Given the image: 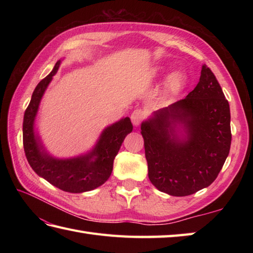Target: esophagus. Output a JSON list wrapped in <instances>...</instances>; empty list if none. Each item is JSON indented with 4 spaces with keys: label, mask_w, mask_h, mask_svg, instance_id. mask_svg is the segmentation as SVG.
<instances>
[{
    "label": "esophagus",
    "mask_w": 253,
    "mask_h": 253,
    "mask_svg": "<svg viewBox=\"0 0 253 253\" xmlns=\"http://www.w3.org/2000/svg\"><path fill=\"white\" fill-rule=\"evenodd\" d=\"M146 118V112L141 109H137L131 113V122L135 126L140 125L141 122Z\"/></svg>",
    "instance_id": "34e87169"
}]
</instances>
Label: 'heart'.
<instances>
[{
	"instance_id": "obj_1",
	"label": "heart",
	"mask_w": 253,
	"mask_h": 253,
	"mask_svg": "<svg viewBox=\"0 0 253 253\" xmlns=\"http://www.w3.org/2000/svg\"><path fill=\"white\" fill-rule=\"evenodd\" d=\"M185 82V76L182 75L181 73H174L173 75H170L169 80H168V87L173 90L176 91L181 88L182 84Z\"/></svg>"
}]
</instances>
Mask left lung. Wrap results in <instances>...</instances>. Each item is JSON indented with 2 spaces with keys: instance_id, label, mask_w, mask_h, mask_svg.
<instances>
[{
  "instance_id": "8db88e82",
  "label": "left lung",
  "mask_w": 253,
  "mask_h": 253,
  "mask_svg": "<svg viewBox=\"0 0 253 253\" xmlns=\"http://www.w3.org/2000/svg\"><path fill=\"white\" fill-rule=\"evenodd\" d=\"M184 122L188 137L177 141L171 125ZM149 179L160 191L189 196L216 179L228 157L230 111L221 85L207 65L185 99L142 123Z\"/></svg>"
}]
</instances>
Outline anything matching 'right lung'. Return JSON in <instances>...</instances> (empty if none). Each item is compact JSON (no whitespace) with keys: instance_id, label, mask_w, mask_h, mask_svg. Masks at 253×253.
<instances>
[{"instance_id":"add662e5","label":"right lung","mask_w":253,"mask_h":253,"mask_svg":"<svg viewBox=\"0 0 253 253\" xmlns=\"http://www.w3.org/2000/svg\"><path fill=\"white\" fill-rule=\"evenodd\" d=\"M58 61L53 71L37 84L29 105L27 106L23 122V144L26 158L31 169L61 190L80 193L92 190L109 179L113 163L124 139L131 132L129 117L123 118L102 132L99 142L89 154L71 160H55L42 149L39 138L35 136L34 121L40 100L56 74Z\"/></svg>"}]
</instances>
